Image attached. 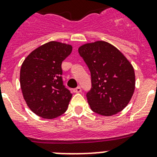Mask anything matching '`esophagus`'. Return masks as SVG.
I'll return each mask as SVG.
<instances>
[{
	"label": "esophagus",
	"instance_id": "obj_1",
	"mask_svg": "<svg viewBox=\"0 0 157 157\" xmlns=\"http://www.w3.org/2000/svg\"><path fill=\"white\" fill-rule=\"evenodd\" d=\"M73 92L74 93H80V92H81V88L80 87V86L76 87V88H75L73 90Z\"/></svg>",
	"mask_w": 157,
	"mask_h": 157
}]
</instances>
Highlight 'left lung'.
Here are the masks:
<instances>
[{"instance_id": "obj_1", "label": "left lung", "mask_w": 157, "mask_h": 157, "mask_svg": "<svg viewBox=\"0 0 157 157\" xmlns=\"http://www.w3.org/2000/svg\"><path fill=\"white\" fill-rule=\"evenodd\" d=\"M78 52L90 71L91 89L86 97L92 111L106 117L122 111L135 88L134 70L129 60L103 40L81 45Z\"/></svg>"}]
</instances>
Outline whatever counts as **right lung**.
I'll use <instances>...</instances> for the list:
<instances>
[{
    "label": "right lung",
    "instance_id": "1",
    "mask_svg": "<svg viewBox=\"0 0 157 157\" xmlns=\"http://www.w3.org/2000/svg\"><path fill=\"white\" fill-rule=\"evenodd\" d=\"M72 46L50 41L36 48L23 61L20 86L28 107L45 119H54L66 112L72 94L62 78V63Z\"/></svg>",
    "mask_w": 157,
    "mask_h": 157
}]
</instances>
